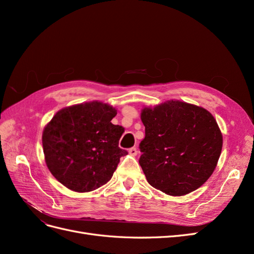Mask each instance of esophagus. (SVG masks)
Masks as SVG:
<instances>
[{
	"label": "esophagus",
	"mask_w": 254,
	"mask_h": 254,
	"mask_svg": "<svg viewBox=\"0 0 254 254\" xmlns=\"http://www.w3.org/2000/svg\"><path fill=\"white\" fill-rule=\"evenodd\" d=\"M128 151H129V153H130V155H131V156H136V155H137V149H136V147H131Z\"/></svg>",
	"instance_id": "esophagus-1"
}]
</instances>
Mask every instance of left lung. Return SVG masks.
I'll use <instances>...</instances> for the list:
<instances>
[{
  "instance_id": "left-lung-1",
  "label": "left lung",
  "mask_w": 254,
  "mask_h": 254,
  "mask_svg": "<svg viewBox=\"0 0 254 254\" xmlns=\"http://www.w3.org/2000/svg\"><path fill=\"white\" fill-rule=\"evenodd\" d=\"M145 137L139 163L148 183L167 195L183 196L210 178L222 136L213 115L201 107L170 101L144 108Z\"/></svg>"
}]
</instances>
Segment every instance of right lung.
<instances>
[{
  "mask_svg": "<svg viewBox=\"0 0 254 254\" xmlns=\"http://www.w3.org/2000/svg\"><path fill=\"white\" fill-rule=\"evenodd\" d=\"M115 115L111 106L91 102L58 111L44 128L45 162L64 187L83 193L111 179L128 153L119 147L124 128L112 124Z\"/></svg>",
  "mask_w": 254,
  "mask_h": 254,
  "instance_id": "1",
  "label": "right lung"
}]
</instances>
